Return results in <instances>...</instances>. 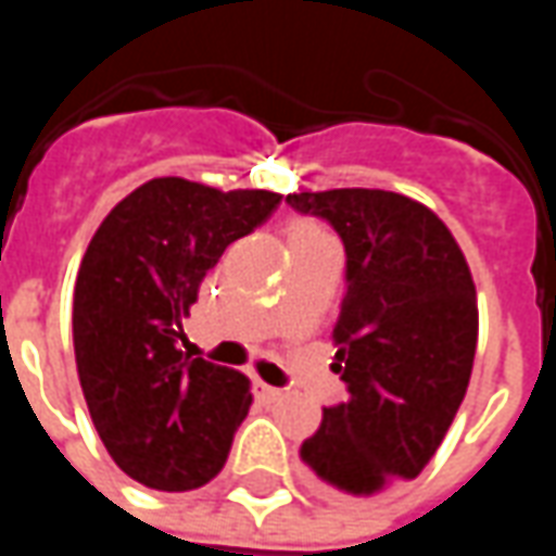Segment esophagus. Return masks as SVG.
<instances>
[{"label":"esophagus","instance_id":"esophagus-1","mask_svg":"<svg viewBox=\"0 0 556 556\" xmlns=\"http://www.w3.org/2000/svg\"><path fill=\"white\" fill-rule=\"evenodd\" d=\"M255 390H258V393H262L265 399L282 396V390H279V387H270V384H265V381H255Z\"/></svg>","mask_w":556,"mask_h":556}]
</instances>
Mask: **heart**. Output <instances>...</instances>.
<instances>
[{"label": "heart", "mask_w": 556, "mask_h": 556, "mask_svg": "<svg viewBox=\"0 0 556 556\" xmlns=\"http://www.w3.org/2000/svg\"><path fill=\"white\" fill-rule=\"evenodd\" d=\"M321 226L318 223H309V219H291L286 226V238L289 241H301V238H313V235H321Z\"/></svg>", "instance_id": "1"}]
</instances>
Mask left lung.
I'll use <instances>...</instances> for the list:
<instances>
[{
	"label": "left lung",
	"instance_id": "1",
	"mask_svg": "<svg viewBox=\"0 0 556 556\" xmlns=\"http://www.w3.org/2000/svg\"><path fill=\"white\" fill-rule=\"evenodd\" d=\"M345 243L333 372L349 396L325 408L301 462L327 491L372 497L419 477L453 426L473 369L477 286L443 219L390 190L289 193Z\"/></svg>",
	"mask_w": 556,
	"mask_h": 556
}]
</instances>
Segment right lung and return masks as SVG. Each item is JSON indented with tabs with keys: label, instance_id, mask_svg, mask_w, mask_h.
<instances>
[{
	"label": "right lung",
	"instance_id": "right-lung-1",
	"mask_svg": "<svg viewBox=\"0 0 556 556\" xmlns=\"http://www.w3.org/2000/svg\"><path fill=\"white\" fill-rule=\"evenodd\" d=\"M279 193L151 178L106 214L74 286V354L106 453L148 489L217 477L253 405L250 378L184 354V318L231 241L262 226Z\"/></svg>",
	"mask_w": 556,
	"mask_h": 556
}]
</instances>
